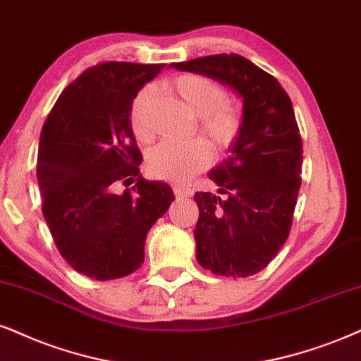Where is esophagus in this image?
<instances>
[{"label":"esophagus","instance_id":"esophagus-1","mask_svg":"<svg viewBox=\"0 0 361 361\" xmlns=\"http://www.w3.org/2000/svg\"><path fill=\"white\" fill-rule=\"evenodd\" d=\"M173 193H175L176 198H185V196H190L191 195V190L185 188V186L175 185V186H173Z\"/></svg>","mask_w":361,"mask_h":361}]
</instances>
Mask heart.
Returning a JSON list of instances; mask_svg holds the SVG:
<instances>
[{"instance_id":"1","label":"heart","mask_w":361,"mask_h":361,"mask_svg":"<svg viewBox=\"0 0 361 361\" xmlns=\"http://www.w3.org/2000/svg\"><path fill=\"white\" fill-rule=\"evenodd\" d=\"M186 108L200 118V135L214 148L225 149L233 143L241 126V116L235 104L226 102V91L216 81L202 75H183L170 85ZM153 88H143L131 103L130 121L140 140L153 138L152 113ZM209 165V152L200 141L171 143L163 141L148 154V171L158 180L183 183Z\"/></svg>"}]
</instances>
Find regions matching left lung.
Returning a JSON list of instances; mask_svg holds the SVG:
<instances>
[{
  "label": "left lung",
  "instance_id": "8db88e82",
  "mask_svg": "<svg viewBox=\"0 0 361 361\" xmlns=\"http://www.w3.org/2000/svg\"><path fill=\"white\" fill-rule=\"evenodd\" d=\"M170 66L216 80L243 102L231 154L208 175L218 195L195 193V241L204 270L226 278L255 275L288 238L302 186L303 145L291 99L276 78L235 53Z\"/></svg>",
  "mask_w": 361,
  "mask_h": 361
}]
</instances>
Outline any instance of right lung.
Masks as SVG:
<instances>
[{"instance_id":"1","label":"right lung","mask_w":361,"mask_h":361,"mask_svg":"<svg viewBox=\"0 0 361 361\" xmlns=\"http://www.w3.org/2000/svg\"><path fill=\"white\" fill-rule=\"evenodd\" d=\"M165 65L108 61L59 94L39 136L36 178L43 216L61 257L93 280H115L145 262V240L175 195L140 175L130 121L138 91ZM137 180L121 195L114 185Z\"/></svg>"}]
</instances>
